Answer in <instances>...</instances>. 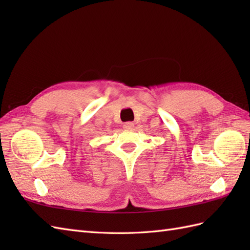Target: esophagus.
Segmentation results:
<instances>
[{"instance_id":"1","label":"esophagus","mask_w":250,"mask_h":250,"mask_svg":"<svg viewBox=\"0 0 250 250\" xmlns=\"http://www.w3.org/2000/svg\"><path fill=\"white\" fill-rule=\"evenodd\" d=\"M133 126H134V124H133V122H125V124H124V128L125 129V130H131L132 128H133Z\"/></svg>"}]
</instances>
